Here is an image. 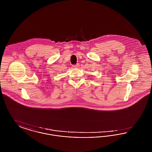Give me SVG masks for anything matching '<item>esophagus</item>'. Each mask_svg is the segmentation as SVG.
Segmentation results:
<instances>
[{
	"instance_id": "esophagus-1",
	"label": "esophagus",
	"mask_w": 152,
	"mask_h": 152,
	"mask_svg": "<svg viewBox=\"0 0 152 152\" xmlns=\"http://www.w3.org/2000/svg\"><path fill=\"white\" fill-rule=\"evenodd\" d=\"M79 66V64H76V65H72L73 68H78Z\"/></svg>"
}]
</instances>
